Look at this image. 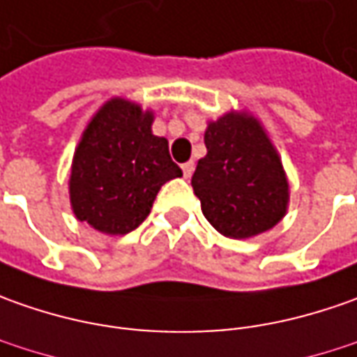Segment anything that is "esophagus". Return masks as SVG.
<instances>
[{"mask_svg": "<svg viewBox=\"0 0 357 357\" xmlns=\"http://www.w3.org/2000/svg\"><path fill=\"white\" fill-rule=\"evenodd\" d=\"M181 169H183V178L190 179L191 176H193V169H195V164H193V162H188V164H183V166H181Z\"/></svg>", "mask_w": 357, "mask_h": 357, "instance_id": "esophagus-1", "label": "esophagus"}]
</instances>
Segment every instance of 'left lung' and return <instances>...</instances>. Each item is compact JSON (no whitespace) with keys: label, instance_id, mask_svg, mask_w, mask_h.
<instances>
[{"label":"left lung","instance_id":"left-lung-1","mask_svg":"<svg viewBox=\"0 0 357 357\" xmlns=\"http://www.w3.org/2000/svg\"><path fill=\"white\" fill-rule=\"evenodd\" d=\"M207 154L191 185L205 219L229 239H251L287 215L289 179L266 130L247 110H229L205 128Z\"/></svg>","mask_w":357,"mask_h":357}]
</instances>
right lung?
Returning a JSON list of instances; mask_svg holds the SVG:
<instances>
[{"label":"right lung","instance_id":"add662e5","mask_svg":"<svg viewBox=\"0 0 357 357\" xmlns=\"http://www.w3.org/2000/svg\"><path fill=\"white\" fill-rule=\"evenodd\" d=\"M154 112L114 96L96 110L75 148L68 197L75 217L106 235L140 225L160 188L181 169L167 140L152 134Z\"/></svg>","mask_w":357,"mask_h":357}]
</instances>
